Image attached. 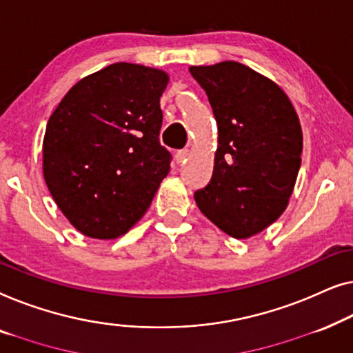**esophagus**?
I'll use <instances>...</instances> for the list:
<instances>
[{
    "label": "esophagus",
    "mask_w": 353,
    "mask_h": 353,
    "mask_svg": "<svg viewBox=\"0 0 353 353\" xmlns=\"http://www.w3.org/2000/svg\"><path fill=\"white\" fill-rule=\"evenodd\" d=\"M187 157H188V150H179V152L176 153V161H177V163L185 161Z\"/></svg>",
    "instance_id": "obj_1"
}]
</instances>
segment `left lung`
Returning a JSON list of instances; mask_svg holds the SVG:
<instances>
[{
	"label": "left lung",
	"mask_w": 353,
	"mask_h": 353,
	"mask_svg": "<svg viewBox=\"0 0 353 353\" xmlns=\"http://www.w3.org/2000/svg\"><path fill=\"white\" fill-rule=\"evenodd\" d=\"M219 129L214 172L195 201L233 238H250L286 210L301 168L302 131L274 81L238 62L190 67Z\"/></svg>",
	"instance_id": "1"
}]
</instances>
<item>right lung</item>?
Segmentation results:
<instances>
[{"label": "right lung", "mask_w": 353, "mask_h": 353, "mask_svg": "<svg viewBox=\"0 0 353 353\" xmlns=\"http://www.w3.org/2000/svg\"><path fill=\"white\" fill-rule=\"evenodd\" d=\"M168 75L118 62L78 81L49 118L44 181L73 227L92 238L126 233L170 172L160 143Z\"/></svg>", "instance_id": "1"}]
</instances>
